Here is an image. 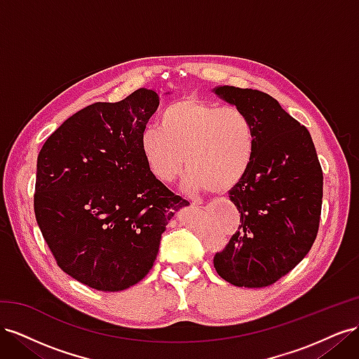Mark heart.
<instances>
[{"label":"heart","instance_id":"1","mask_svg":"<svg viewBox=\"0 0 359 359\" xmlns=\"http://www.w3.org/2000/svg\"><path fill=\"white\" fill-rule=\"evenodd\" d=\"M148 169L161 182L178 177L184 189L226 193L240 182L252 163L255 132L245 114L196 99H182L161 114L160 127L147 126L139 137Z\"/></svg>","mask_w":359,"mask_h":359}]
</instances>
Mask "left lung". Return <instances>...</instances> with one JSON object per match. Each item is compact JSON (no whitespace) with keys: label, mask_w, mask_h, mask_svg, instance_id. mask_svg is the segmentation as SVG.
Here are the masks:
<instances>
[{"label":"left lung","mask_w":359,"mask_h":359,"mask_svg":"<svg viewBox=\"0 0 359 359\" xmlns=\"http://www.w3.org/2000/svg\"><path fill=\"white\" fill-rule=\"evenodd\" d=\"M215 95L247 115L255 153L244 178L229 190L240 226L214 256L222 278L238 287L276 283L306 257L319 231L323 173L309 130L269 94L215 86Z\"/></svg>","instance_id":"obj_1"}]
</instances>
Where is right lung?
<instances>
[{"mask_svg":"<svg viewBox=\"0 0 359 359\" xmlns=\"http://www.w3.org/2000/svg\"><path fill=\"white\" fill-rule=\"evenodd\" d=\"M158 107L154 90L94 103L67 118L37 157L36 220L58 266L103 292L153 268L161 233L190 205L148 169L139 137Z\"/></svg>","mask_w":359,"mask_h":359,"instance_id":"1","label":"right lung"}]
</instances>
